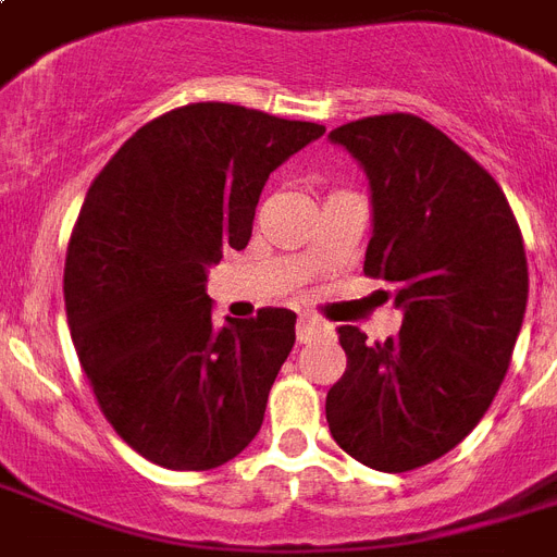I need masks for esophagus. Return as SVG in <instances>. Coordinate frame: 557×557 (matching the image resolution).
I'll return each instance as SVG.
<instances>
[{
	"label": "esophagus",
	"mask_w": 557,
	"mask_h": 557,
	"mask_svg": "<svg viewBox=\"0 0 557 557\" xmlns=\"http://www.w3.org/2000/svg\"><path fill=\"white\" fill-rule=\"evenodd\" d=\"M321 335H330V326L318 321V318H312V314H300V321H297V341L300 344H312Z\"/></svg>",
	"instance_id": "34e87169"
}]
</instances>
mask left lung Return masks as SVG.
<instances>
[{
  "label": "left lung",
  "mask_w": 557,
  "mask_h": 557,
  "mask_svg": "<svg viewBox=\"0 0 557 557\" xmlns=\"http://www.w3.org/2000/svg\"><path fill=\"white\" fill-rule=\"evenodd\" d=\"M330 141L370 178L364 274L387 280L405 321L375 344L341 326L347 370L326 422L349 457L401 474L457 448L492 407L527 314L523 236L500 185L422 117H361Z\"/></svg>",
  "instance_id": "8db88e82"
}]
</instances>
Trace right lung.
Segmentation results:
<instances>
[{"label": "right lung", "instance_id": "add662e5", "mask_svg": "<svg viewBox=\"0 0 557 557\" xmlns=\"http://www.w3.org/2000/svg\"><path fill=\"white\" fill-rule=\"evenodd\" d=\"M323 133L190 103L144 124L91 182L65 253L69 330L109 424L156 466H225L260 431L297 314L216 326L205 283L248 245L271 173Z\"/></svg>", "mask_w": 557, "mask_h": 557}]
</instances>
